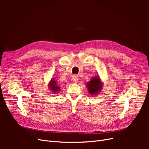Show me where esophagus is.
<instances>
[{
	"label": "esophagus",
	"mask_w": 149,
	"mask_h": 149,
	"mask_svg": "<svg viewBox=\"0 0 149 149\" xmlns=\"http://www.w3.org/2000/svg\"><path fill=\"white\" fill-rule=\"evenodd\" d=\"M78 76L77 75H73V78H72V80L73 81V82L74 83H78Z\"/></svg>",
	"instance_id": "esophagus-1"
}]
</instances>
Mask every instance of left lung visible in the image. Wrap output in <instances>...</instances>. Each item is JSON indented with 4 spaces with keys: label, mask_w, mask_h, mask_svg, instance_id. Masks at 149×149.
<instances>
[{
    "label": "left lung",
    "mask_w": 149,
    "mask_h": 149,
    "mask_svg": "<svg viewBox=\"0 0 149 149\" xmlns=\"http://www.w3.org/2000/svg\"><path fill=\"white\" fill-rule=\"evenodd\" d=\"M103 83L99 76H94L86 83V88L90 95L97 96L100 94L103 88Z\"/></svg>",
    "instance_id": "8db88e82"
}]
</instances>
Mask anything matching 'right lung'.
<instances>
[{"label":"right lung","mask_w":149,"mask_h":149,"mask_svg":"<svg viewBox=\"0 0 149 149\" xmlns=\"http://www.w3.org/2000/svg\"><path fill=\"white\" fill-rule=\"evenodd\" d=\"M48 84L49 90L51 91V93H53V94H56L58 92L60 91L61 89L60 85L58 84L56 80H55L54 78H52Z\"/></svg>","instance_id":"obj_1"}]
</instances>
